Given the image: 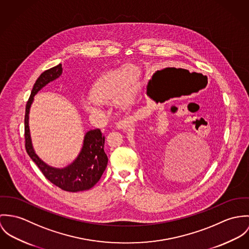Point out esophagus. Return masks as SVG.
Here are the masks:
<instances>
[{
	"label": "esophagus",
	"mask_w": 249,
	"mask_h": 249,
	"mask_svg": "<svg viewBox=\"0 0 249 249\" xmlns=\"http://www.w3.org/2000/svg\"><path fill=\"white\" fill-rule=\"evenodd\" d=\"M132 122H133V120H132L131 117L124 118V119H122V120H119V121L116 123V128H117V129H126Z\"/></svg>",
	"instance_id": "obj_1"
}]
</instances>
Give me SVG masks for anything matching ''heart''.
Returning <instances> with one entry per match:
<instances>
[{"label": "heart", "mask_w": 249, "mask_h": 249, "mask_svg": "<svg viewBox=\"0 0 249 249\" xmlns=\"http://www.w3.org/2000/svg\"><path fill=\"white\" fill-rule=\"evenodd\" d=\"M138 71L131 65L104 73L91 89V95L84 100V107L93 115L104 113L106 102L116 99L120 105L130 102L137 90Z\"/></svg>", "instance_id": "b5f03b06"}]
</instances>
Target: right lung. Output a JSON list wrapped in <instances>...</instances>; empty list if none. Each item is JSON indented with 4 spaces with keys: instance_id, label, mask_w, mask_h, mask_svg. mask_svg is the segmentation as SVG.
I'll return each instance as SVG.
<instances>
[{
    "instance_id": "1",
    "label": "right lung",
    "mask_w": 249,
    "mask_h": 249,
    "mask_svg": "<svg viewBox=\"0 0 249 249\" xmlns=\"http://www.w3.org/2000/svg\"><path fill=\"white\" fill-rule=\"evenodd\" d=\"M62 65L45 71L34 84L26 106L25 114V141L26 150L30 159L38 166L43 175L57 187L68 192H78L89 190L94 186L104 173L108 157L104 152L105 137L100 129L90 130L84 137L83 147L75 160L65 167L54 168L46 164L35 154L28 127V113L34 95L47 84L55 80L62 74Z\"/></svg>"
}]
</instances>
